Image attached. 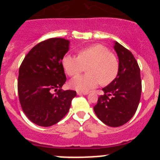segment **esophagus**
<instances>
[{
    "instance_id": "esophagus-1",
    "label": "esophagus",
    "mask_w": 160,
    "mask_h": 160,
    "mask_svg": "<svg viewBox=\"0 0 160 160\" xmlns=\"http://www.w3.org/2000/svg\"><path fill=\"white\" fill-rule=\"evenodd\" d=\"M77 94L78 95H87V94H88V92H79V91H78Z\"/></svg>"
}]
</instances>
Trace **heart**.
<instances>
[{"label": "heart", "instance_id": "heart-1", "mask_svg": "<svg viewBox=\"0 0 160 160\" xmlns=\"http://www.w3.org/2000/svg\"><path fill=\"white\" fill-rule=\"evenodd\" d=\"M62 66L68 75L76 76L87 67V74L75 77L70 87L81 92H87L101 82L107 86L114 81L118 72V62L114 54L102 45H94L80 49L78 57L66 54Z\"/></svg>", "mask_w": 160, "mask_h": 160}]
</instances>
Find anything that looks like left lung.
<instances>
[{
    "label": "left lung",
    "mask_w": 160,
    "mask_h": 160,
    "mask_svg": "<svg viewBox=\"0 0 160 160\" xmlns=\"http://www.w3.org/2000/svg\"><path fill=\"white\" fill-rule=\"evenodd\" d=\"M118 57L117 77L102 88L105 94L99 96L94 111L98 118L109 127H120L134 116L140 101L142 82L140 69L130 50L115 42Z\"/></svg>",
    "instance_id": "1"
}]
</instances>
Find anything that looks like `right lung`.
<instances>
[{
    "instance_id": "obj_1",
    "label": "right lung",
    "mask_w": 160,
    "mask_h": 160,
    "mask_svg": "<svg viewBox=\"0 0 160 160\" xmlns=\"http://www.w3.org/2000/svg\"><path fill=\"white\" fill-rule=\"evenodd\" d=\"M70 42L49 38L27 53L19 68L18 90L24 113L31 122L42 127L58 122L70 110L74 90H62L66 81L62 58ZM55 91V94L52 91Z\"/></svg>"
}]
</instances>
